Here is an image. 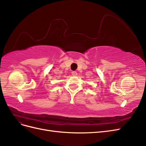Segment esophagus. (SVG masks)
Masks as SVG:
<instances>
[{
	"label": "esophagus",
	"mask_w": 146,
	"mask_h": 146,
	"mask_svg": "<svg viewBox=\"0 0 146 146\" xmlns=\"http://www.w3.org/2000/svg\"><path fill=\"white\" fill-rule=\"evenodd\" d=\"M72 74L73 76H77V74H78L77 72H75V71H73V72H72Z\"/></svg>",
	"instance_id": "esophagus-1"
}]
</instances>
